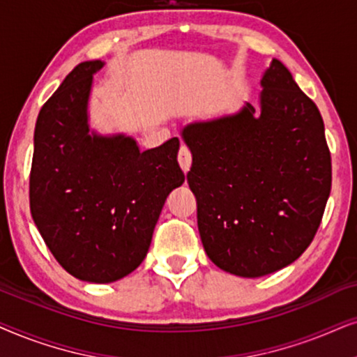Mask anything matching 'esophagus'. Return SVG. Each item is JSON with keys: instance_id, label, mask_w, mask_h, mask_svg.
<instances>
[{"instance_id": "esophagus-1", "label": "esophagus", "mask_w": 357, "mask_h": 357, "mask_svg": "<svg viewBox=\"0 0 357 357\" xmlns=\"http://www.w3.org/2000/svg\"><path fill=\"white\" fill-rule=\"evenodd\" d=\"M178 161H179V166H181L184 173H188L189 168H191V163H192V155H191V151H189L188 146H181V149H179Z\"/></svg>"}]
</instances>
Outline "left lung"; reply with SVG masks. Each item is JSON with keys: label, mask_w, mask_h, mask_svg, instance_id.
Returning a JSON list of instances; mask_svg holds the SVG:
<instances>
[{"label": "left lung", "mask_w": 357, "mask_h": 357, "mask_svg": "<svg viewBox=\"0 0 357 357\" xmlns=\"http://www.w3.org/2000/svg\"><path fill=\"white\" fill-rule=\"evenodd\" d=\"M259 111L194 122L181 132L192 153L188 183L213 264L261 278L312 243L331 191V156L315 102L279 60L261 78Z\"/></svg>", "instance_id": "left-lung-1"}]
</instances>
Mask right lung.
<instances>
[{"instance_id":"right-lung-1","label":"right lung","mask_w":357,"mask_h":357,"mask_svg":"<svg viewBox=\"0 0 357 357\" xmlns=\"http://www.w3.org/2000/svg\"><path fill=\"white\" fill-rule=\"evenodd\" d=\"M101 60L66 75L36 122L31 213L61 268L86 282L140 266L166 197L184 183L179 139L140 151L132 137L89 132L88 101Z\"/></svg>"}]
</instances>
